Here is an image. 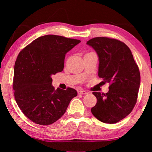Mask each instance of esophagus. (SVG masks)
Wrapping results in <instances>:
<instances>
[{"label":"esophagus","instance_id":"34e87169","mask_svg":"<svg viewBox=\"0 0 152 152\" xmlns=\"http://www.w3.org/2000/svg\"><path fill=\"white\" fill-rule=\"evenodd\" d=\"M78 93L79 95H87L88 94V92H86L85 91H83V90H80L78 92Z\"/></svg>","mask_w":152,"mask_h":152}]
</instances>
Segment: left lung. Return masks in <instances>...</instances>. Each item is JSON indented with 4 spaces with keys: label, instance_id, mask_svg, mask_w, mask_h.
I'll list each match as a JSON object with an SVG mask.
<instances>
[{
    "label": "left lung",
    "instance_id": "left-lung-1",
    "mask_svg": "<svg viewBox=\"0 0 152 152\" xmlns=\"http://www.w3.org/2000/svg\"><path fill=\"white\" fill-rule=\"evenodd\" d=\"M87 44L99 56L98 75L110 83L106 94L93 92L97 102L91 109L93 115L106 124H115L133 110L137 101L140 74L127 45L108 37H96Z\"/></svg>",
    "mask_w": 152,
    "mask_h": 152
}]
</instances>
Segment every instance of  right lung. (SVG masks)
Segmentation results:
<instances>
[{"mask_svg": "<svg viewBox=\"0 0 152 152\" xmlns=\"http://www.w3.org/2000/svg\"><path fill=\"white\" fill-rule=\"evenodd\" d=\"M80 42L45 35L19 52L14 65V96L22 112L35 124L48 125L56 122L77 96L72 88L55 89L51 76L63 70L66 53Z\"/></svg>", "mask_w": 152, "mask_h": 152, "instance_id": "obj_1", "label": "right lung"}]
</instances>
